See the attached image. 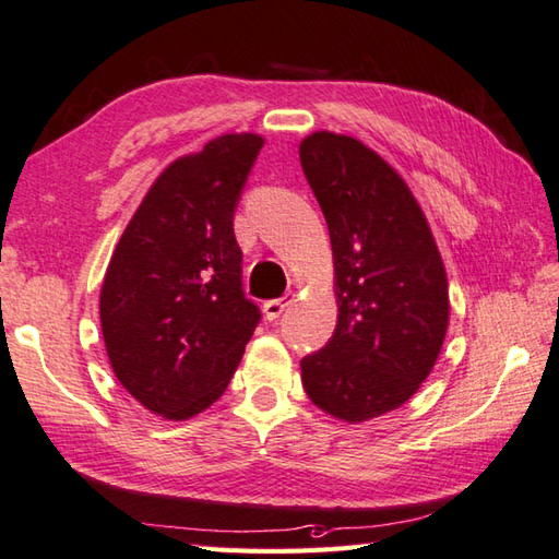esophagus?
Masks as SVG:
<instances>
[{
  "instance_id": "esophagus-1",
  "label": "esophagus",
  "mask_w": 559,
  "mask_h": 559,
  "mask_svg": "<svg viewBox=\"0 0 559 559\" xmlns=\"http://www.w3.org/2000/svg\"><path fill=\"white\" fill-rule=\"evenodd\" d=\"M294 301V294H284V297H280V299H270V301H265L262 304V311H265V319L267 321H277L280 316L287 311V307L289 304Z\"/></svg>"
}]
</instances>
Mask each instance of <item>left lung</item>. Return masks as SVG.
<instances>
[{
    "mask_svg": "<svg viewBox=\"0 0 559 559\" xmlns=\"http://www.w3.org/2000/svg\"><path fill=\"white\" fill-rule=\"evenodd\" d=\"M331 234L338 323L301 360L311 402L347 424L408 402L448 331V277L428 221L392 165L329 131L299 145Z\"/></svg>",
    "mask_w": 559,
    "mask_h": 559,
    "instance_id": "left-lung-1",
    "label": "left lung"
}]
</instances>
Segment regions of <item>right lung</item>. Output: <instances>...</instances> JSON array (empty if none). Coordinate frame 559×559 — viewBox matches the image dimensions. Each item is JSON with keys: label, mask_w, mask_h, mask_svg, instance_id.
Instances as JSON below:
<instances>
[{"label": "right lung", "mask_w": 559, "mask_h": 559, "mask_svg": "<svg viewBox=\"0 0 559 559\" xmlns=\"http://www.w3.org/2000/svg\"><path fill=\"white\" fill-rule=\"evenodd\" d=\"M260 148L255 133H226L167 165L104 275L99 319L114 374L163 418L212 406L260 323L234 234Z\"/></svg>", "instance_id": "1"}]
</instances>
